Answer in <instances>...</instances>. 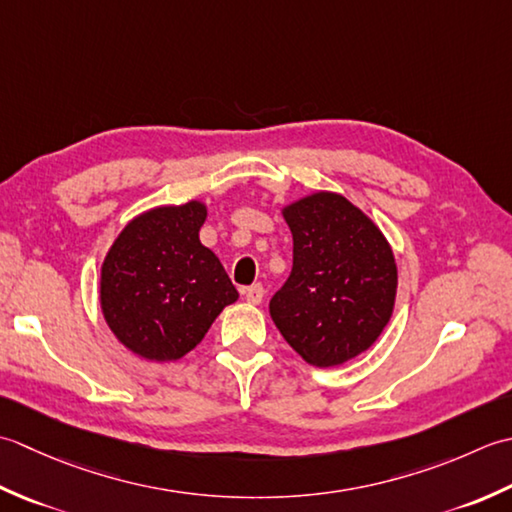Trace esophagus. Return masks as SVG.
<instances>
[{
  "mask_svg": "<svg viewBox=\"0 0 512 512\" xmlns=\"http://www.w3.org/2000/svg\"><path fill=\"white\" fill-rule=\"evenodd\" d=\"M243 296L249 305H258V302L265 298V289H263V285H252V287L243 289Z\"/></svg>",
  "mask_w": 512,
  "mask_h": 512,
  "instance_id": "esophagus-1",
  "label": "esophagus"
}]
</instances>
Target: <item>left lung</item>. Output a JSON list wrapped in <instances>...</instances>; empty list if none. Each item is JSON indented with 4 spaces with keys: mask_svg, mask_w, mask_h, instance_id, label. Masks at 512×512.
<instances>
[{
    "mask_svg": "<svg viewBox=\"0 0 512 512\" xmlns=\"http://www.w3.org/2000/svg\"><path fill=\"white\" fill-rule=\"evenodd\" d=\"M294 236V267L269 300L289 347L314 367L360 356L389 325L398 267L371 218L333 192L283 207Z\"/></svg>",
    "mask_w": 512,
    "mask_h": 512,
    "instance_id": "obj_1",
    "label": "left lung"
}]
</instances>
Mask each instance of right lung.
I'll return each mask as SVG.
<instances>
[{"instance_id":"obj_1","label":"right lung","mask_w":512,"mask_h":512,"mask_svg":"<svg viewBox=\"0 0 512 512\" xmlns=\"http://www.w3.org/2000/svg\"><path fill=\"white\" fill-rule=\"evenodd\" d=\"M205 218L201 201L154 207L123 227L103 260V318L145 360L183 358L238 300L221 260L198 238Z\"/></svg>"}]
</instances>
